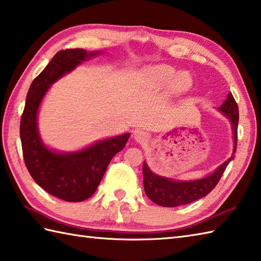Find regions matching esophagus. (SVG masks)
I'll list each match as a JSON object with an SVG mask.
<instances>
[{"label": "esophagus", "mask_w": 261, "mask_h": 261, "mask_svg": "<svg viewBox=\"0 0 261 261\" xmlns=\"http://www.w3.org/2000/svg\"><path fill=\"white\" fill-rule=\"evenodd\" d=\"M134 137H135L136 141H138V142H144V141L147 139L148 135H147V132H145L144 130L138 129V130H135Z\"/></svg>", "instance_id": "obj_1"}]
</instances>
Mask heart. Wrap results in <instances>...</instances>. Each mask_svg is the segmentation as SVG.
Here are the masks:
<instances>
[{"instance_id":"obj_1","label":"heart","mask_w":261,"mask_h":261,"mask_svg":"<svg viewBox=\"0 0 261 261\" xmlns=\"http://www.w3.org/2000/svg\"><path fill=\"white\" fill-rule=\"evenodd\" d=\"M148 79L157 87L172 86L173 90L185 91L191 85V79L188 73H177L175 69L168 65H161L151 69L148 72Z\"/></svg>"}]
</instances>
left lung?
Listing matches in <instances>:
<instances>
[{
    "mask_svg": "<svg viewBox=\"0 0 261 261\" xmlns=\"http://www.w3.org/2000/svg\"><path fill=\"white\" fill-rule=\"evenodd\" d=\"M218 110L225 114L231 121L233 130L234 148L233 154L226 162L219 166L217 170L208 176L195 181H175L172 178L160 176L152 173L146 163L142 165L144 174V187L147 197L152 202L162 207H177L188 205L198 199L203 198L211 192L221 180L224 171L226 170L228 163L234 158L238 145V123H239V109L233 95L229 93L226 100L218 107Z\"/></svg>",
    "mask_w": 261,
    "mask_h": 261,
    "instance_id": "left-lung-1",
    "label": "left lung"
}]
</instances>
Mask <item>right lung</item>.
Listing matches in <instances>:
<instances>
[{
    "label": "right lung",
    "mask_w": 261,
    "mask_h": 261,
    "mask_svg": "<svg viewBox=\"0 0 261 261\" xmlns=\"http://www.w3.org/2000/svg\"><path fill=\"white\" fill-rule=\"evenodd\" d=\"M97 54L83 48L56 53L30 85L20 121L23 160L30 175L49 195L70 202L84 201L94 195L111 160L123 149L130 134L98 141L80 151L58 152L48 149L40 139L37 113L50 85Z\"/></svg>",
    "instance_id": "add662e5"
}]
</instances>
